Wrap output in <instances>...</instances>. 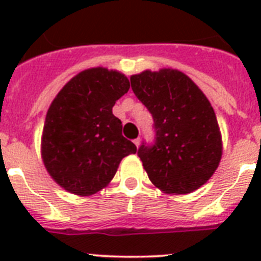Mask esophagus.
<instances>
[{"mask_svg": "<svg viewBox=\"0 0 261 261\" xmlns=\"http://www.w3.org/2000/svg\"><path fill=\"white\" fill-rule=\"evenodd\" d=\"M133 142H135V145L136 146L138 147V145H140V142H141V138L138 137V138H136V140H133Z\"/></svg>", "mask_w": 261, "mask_h": 261, "instance_id": "1", "label": "esophagus"}]
</instances>
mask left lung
Wrapping results in <instances>:
<instances>
[{"mask_svg": "<svg viewBox=\"0 0 261 261\" xmlns=\"http://www.w3.org/2000/svg\"><path fill=\"white\" fill-rule=\"evenodd\" d=\"M138 100L153 116V144L137 154L149 179L166 193L193 192L213 175L222 155L218 123L206 96L174 69L130 77Z\"/></svg>", "mask_w": 261, "mask_h": 261, "instance_id": "8db88e82", "label": "left lung"}]
</instances>
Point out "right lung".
Wrapping results in <instances>:
<instances>
[{
    "label": "right lung",
    "instance_id": "add662e5",
    "mask_svg": "<svg viewBox=\"0 0 261 261\" xmlns=\"http://www.w3.org/2000/svg\"><path fill=\"white\" fill-rule=\"evenodd\" d=\"M129 87L119 71L94 68L81 71L57 94L45 117L41 154L62 188L93 195L112 180L124 156L137 151L112 114Z\"/></svg>",
    "mask_w": 261,
    "mask_h": 261
}]
</instances>
